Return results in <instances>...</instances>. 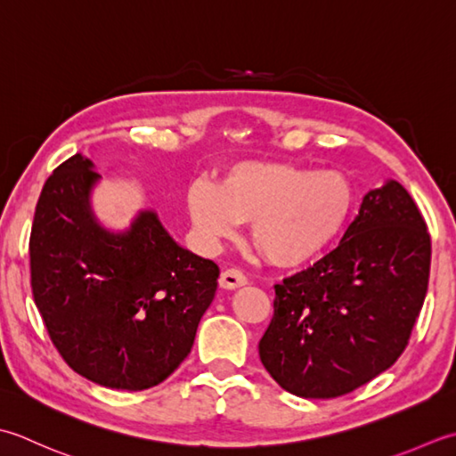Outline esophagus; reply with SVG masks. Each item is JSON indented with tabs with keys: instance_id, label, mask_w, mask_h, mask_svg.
<instances>
[{
	"instance_id": "34e87169",
	"label": "esophagus",
	"mask_w": 456,
	"mask_h": 456,
	"mask_svg": "<svg viewBox=\"0 0 456 456\" xmlns=\"http://www.w3.org/2000/svg\"><path fill=\"white\" fill-rule=\"evenodd\" d=\"M246 275L236 267L226 269V272H222L220 275V287H224V289H236V287L246 285Z\"/></svg>"
}]
</instances>
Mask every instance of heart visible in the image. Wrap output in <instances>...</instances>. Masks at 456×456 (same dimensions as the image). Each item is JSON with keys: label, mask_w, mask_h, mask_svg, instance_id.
I'll return each instance as SVG.
<instances>
[{"label": "heart", "mask_w": 456, "mask_h": 456, "mask_svg": "<svg viewBox=\"0 0 456 456\" xmlns=\"http://www.w3.org/2000/svg\"><path fill=\"white\" fill-rule=\"evenodd\" d=\"M354 207L356 189L346 173L262 161L230 167L216 187L194 183L187 197L192 226L208 246L234 236L240 222H252V244L280 267L321 257Z\"/></svg>", "instance_id": "obj_1"}]
</instances>
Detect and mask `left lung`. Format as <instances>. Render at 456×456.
<instances>
[{
  "label": "left lung",
  "mask_w": 456,
  "mask_h": 456,
  "mask_svg": "<svg viewBox=\"0 0 456 456\" xmlns=\"http://www.w3.org/2000/svg\"><path fill=\"white\" fill-rule=\"evenodd\" d=\"M431 236L402 184L370 191L340 244L273 285L259 360L289 394L354 392L402 356L429 285Z\"/></svg>",
  "instance_id": "8db88e82"
}]
</instances>
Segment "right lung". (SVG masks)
I'll use <instances>...</instances> for the list:
<instances>
[{
  "label": "right lung",
  "mask_w": 456,
  "mask_h": 456,
  "mask_svg": "<svg viewBox=\"0 0 456 456\" xmlns=\"http://www.w3.org/2000/svg\"><path fill=\"white\" fill-rule=\"evenodd\" d=\"M100 175L80 153L37 200L29 267L45 329L67 364L106 387H153L189 356L220 269L167 234L145 210L124 234L90 212Z\"/></svg>",
  "instance_id": "add662e5"
}]
</instances>
